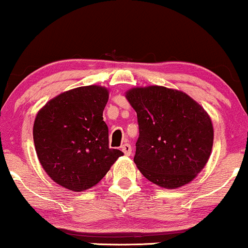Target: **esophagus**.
I'll use <instances>...</instances> for the list:
<instances>
[{
	"mask_svg": "<svg viewBox=\"0 0 248 248\" xmlns=\"http://www.w3.org/2000/svg\"><path fill=\"white\" fill-rule=\"evenodd\" d=\"M121 150H122V152H124V154L126 156H130V154H132V146H130L129 143L122 144Z\"/></svg>",
	"mask_w": 248,
	"mask_h": 248,
	"instance_id": "obj_1",
	"label": "esophagus"
}]
</instances>
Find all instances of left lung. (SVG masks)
<instances>
[{
	"mask_svg": "<svg viewBox=\"0 0 248 248\" xmlns=\"http://www.w3.org/2000/svg\"><path fill=\"white\" fill-rule=\"evenodd\" d=\"M126 99L138 114L134 162L142 175L166 189L193 181L213 146L212 121L203 106L182 91L157 85L130 88Z\"/></svg>",
	"mask_w": 248,
	"mask_h": 248,
	"instance_id": "obj_1",
	"label": "left lung"
}]
</instances>
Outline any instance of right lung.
I'll list each match as a JSON object with an SVG mask.
<instances>
[{
  "mask_svg": "<svg viewBox=\"0 0 248 248\" xmlns=\"http://www.w3.org/2000/svg\"><path fill=\"white\" fill-rule=\"evenodd\" d=\"M108 96V88L99 85L72 88L51 99L37 113V157L47 176L65 189H91L124 155L108 147V127L102 118Z\"/></svg>",
  "mask_w": 248,
  "mask_h": 248,
  "instance_id": "right-lung-1",
  "label": "right lung"
}]
</instances>
